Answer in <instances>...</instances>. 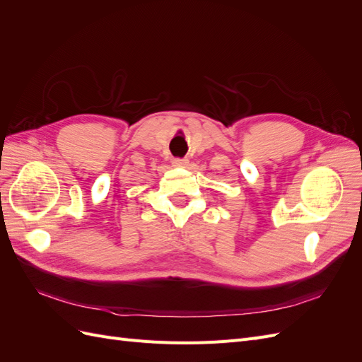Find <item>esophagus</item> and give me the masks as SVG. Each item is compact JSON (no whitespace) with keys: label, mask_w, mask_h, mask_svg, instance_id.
<instances>
[{"label":"esophagus","mask_w":362,"mask_h":362,"mask_svg":"<svg viewBox=\"0 0 362 362\" xmlns=\"http://www.w3.org/2000/svg\"><path fill=\"white\" fill-rule=\"evenodd\" d=\"M175 168H187L189 166V160L187 158H175L172 161Z\"/></svg>","instance_id":"esophagus-1"}]
</instances>
